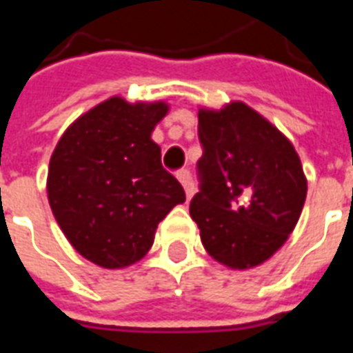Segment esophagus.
<instances>
[{
    "mask_svg": "<svg viewBox=\"0 0 353 353\" xmlns=\"http://www.w3.org/2000/svg\"><path fill=\"white\" fill-rule=\"evenodd\" d=\"M176 177L179 179V183L183 185L185 194H187V199H191L192 194V183H191V174L187 172V170H179L176 174Z\"/></svg>",
    "mask_w": 353,
    "mask_h": 353,
    "instance_id": "34e87169",
    "label": "esophagus"
}]
</instances>
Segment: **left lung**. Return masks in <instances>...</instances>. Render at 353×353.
Masks as SVG:
<instances>
[{
	"label": "left lung",
	"instance_id": "8db88e82",
	"mask_svg": "<svg viewBox=\"0 0 353 353\" xmlns=\"http://www.w3.org/2000/svg\"><path fill=\"white\" fill-rule=\"evenodd\" d=\"M202 185L192 221L208 255L232 270L263 265L288 242L308 181L293 143L240 100L199 108Z\"/></svg>",
	"mask_w": 353,
	"mask_h": 353
}]
</instances>
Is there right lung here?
<instances>
[{"label":"right lung","instance_id":"obj_1","mask_svg":"<svg viewBox=\"0 0 353 353\" xmlns=\"http://www.w3.org/2000/svg\"><path fill=\"white\" fill-rule=\"evenodd\" d=\"M170 103L111 96L77 117L50 154L47 196L73 250L109 270L143 259L159 223L185 202L151 138Z\"/></svg>","mask_w":353,"mask_h":353}]
</instances>
